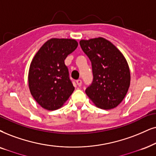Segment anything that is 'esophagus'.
<instances>
[{"label": "esophagus", "mask_w": 156, "mask_h": 156, "mask_svg": "<svg viewBox=\"0 0 156 156\" xmlns=\"http://www.w3.org/2000/svg\"><path fill=\"white\" fill-rule=\"evenodd\" d=\"M76 83H77V85H78V86H81V85H82V80H80V79H78V80H76Z\"/></svg>", "instance_id": "1"}]
</instances>
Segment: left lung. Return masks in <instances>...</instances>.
Returning <instances> with one entry per match:
<instances>
[{
    "mask_svg": "<svg viewBox=\"0 0 156 156\" xmlns=\"http://www.w3.org/2000/svg\"><path fill=\"white\" fill-rule=\"evenodd\" d=\"M80 45L91 62L94 76L86 94L98 108L113 109L124 99L130 84V73L125 57L102 37L81 40Z\"/></svg>",
    "mask_w": 156,
    "mask_h": 156,
    "instance_id": "left-lung-1",
    "label": "left lung"
}]
</instances>
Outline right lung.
Listing matches in <instances>:
<instances>
[{"instance_id": "right-lung-1", "label": "right lung", "mask_w": 156, "mask_h": 156, "mask_svg": "<svg viewBox=\"0 0 156 156\" xmlns=\"http://www.w3.org/2000/svg\"><path fill=\"white\" fill-rule=\"evenodd\" d=\"M77 47L75 39H51L33 59L29 72V89L44 109H59L73 92L75 88L65 60Z\"/></svg>"}]
</instances>
